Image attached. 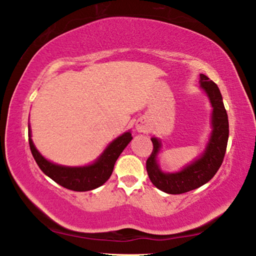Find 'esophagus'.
Returning <instances> with one entry per match:
<instances>
[{"label":"esophagus","instance_id":"esophagus-1","mask_svg":"<svg viewBox=\"0 0 256 256\" xmlns=\"http://www.w3.org/2000/svg\"><path fill=\"white\" fill-rule=\"evenodd\" d=\"M136 130L138 132H146V125L144 124V123H138L136 124Z\"/></svg>","mask_w":256,"mask_h":256}]
</instances>
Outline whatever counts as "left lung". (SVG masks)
Here are the masks:
<instances>
[{"label":"left lung","instance_id":"8db88e82","mask_svg":"<svg viewBox=\"0 0 256 256\" xmlns=\"http://www.w3.org/2000/svg\"><path fill=\"white\" fill-rule=\"evenodd\" d=\"M201 86L210 98L214 107L212 112V134L204 154L201 158L188 164L183 170L174 174H166L158 168L156 157L160 148V142L151 138L154 144L152 152L146 159V172L156 188L168 194H182L196 190L208 183L222 166L227 149L229 136V123L222 96L214 81L204 74H200Z\"/></svg>","mask_w":256,"mask_h":256}]
</instances>
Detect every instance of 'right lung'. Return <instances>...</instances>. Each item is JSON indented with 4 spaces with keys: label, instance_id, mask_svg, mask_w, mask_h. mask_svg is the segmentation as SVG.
Wrapping results in <instances>:
<instances>
[{
    "label": "right lung",
    "instance_id": "1",
    "mask_svg": "<svg viewBox=\"0 0 256 256\" xmlns=\"http://www.w3.org/2000/svg\"><path fill=\"white\" fill-rule=\"evenodd\" d=\"M30 128H28L29 136V146L32 154L38 166H40L42 172L50 177L56 183L63 188L76 192H86V190H92L102 186L105 182L110 178L116 160L122 154L130 141L132 140L131 133L126 132L122 136L115 138L108 148L104 151L96 162L90 166L86 167H66L55 164L53 162L46 160L34 148L32 138H30Z\"/></svg>",
    "mask_w": 256,
    "mask_h": 256
}]
</instances>
